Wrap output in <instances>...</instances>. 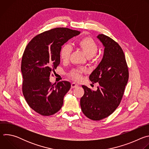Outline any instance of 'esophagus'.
I'll return each instance as SVG.
<instances>
[{
	"mask_svg": "<svg viewBox=\"0 0 149 149\" xmlns=\"http://www.w3.org/2000/svg\"><path fill=\"white\" fill-rule=\"evenodd\" d=\"M78 87V85H77L76 83H75V82L71 83V88H77Z\"/></svg>",
	"mask_w": 149,
	"mask_h": 149,
	"instance_id": "34e87169",
	"label": "esophagus"
}]
</instances>
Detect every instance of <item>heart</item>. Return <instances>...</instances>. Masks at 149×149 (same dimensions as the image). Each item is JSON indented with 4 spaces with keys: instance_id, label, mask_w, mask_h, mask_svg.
Listing matches in <instances>:
<instances>
[{
    "instance_id": "heart-1",
    "label": "heart",
    "mask_w": 149,
    "mask_h": 149,
    "mask_svg": "<svg viewBox=\"0 0 149 149\" xmlns=\"http://www.w3.org/2000/svg\"><path fill=\"white\" fill-rule=\"evenodd\" d=\"M75 46L80 49L82 53L87 58H93L98 51V44L97 42L91 38L87 36L81 38L77 41ZM71 53V48L68 45H63L60 51L59 56L62 61L67 62L69 60ZM83 70L74 69L69 74L70 77L75 81H79L84 72Z\"/></svg>"
}]
</instances>
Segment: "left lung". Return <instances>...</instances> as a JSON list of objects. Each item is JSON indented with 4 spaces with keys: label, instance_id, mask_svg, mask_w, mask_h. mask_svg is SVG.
Here are the masks:
<instances>
[{
    "label": "left lung",
    "instance_id": "left-lung-1",
    "mask_svg": "<svg viewBox=\"0 0 149 149\" xmlns=\"http://www.w3.org/2000/svg\"><path fill=\"white\" fill-rule=\"evenodd\" d=\"M97 38L105 47L103 58L90 75L93 83H99L97 91L82 86L84 94L80 100L82 113L98 121L111 115L118 107L129 79V70L123 51L117 42L104 34Z\"/></svg>",
    "mask_w": 149,
    "mask_h": 149
}]
</instances>
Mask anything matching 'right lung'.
Returning a JSON list of instances; mask_svg holds the SVG:
<instances>
[{
    "instance_id": "right-lung-1",
    "label": "right lung",
    "mask_w": 149,
    "mask_h": 149,
    "mask_svg": "<svg viewBox=\"0 0 149 149\" xmlns=\"http://www.w3.org/2000/svg\"><path fill=\"white\" fill-rule=\"evenodd\" d=\"M79 33L66 28H54L35 36L24 51L21 62L23 94L29 107L42 116L57 113L71 88L66 81L54 86L49 77L60 63L62 46Z\"/></svg>"
}]
</instances>
